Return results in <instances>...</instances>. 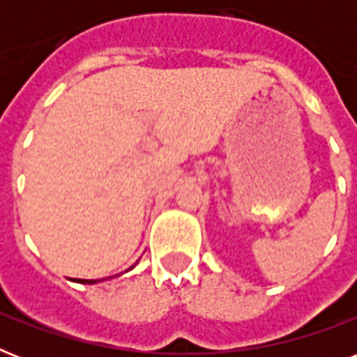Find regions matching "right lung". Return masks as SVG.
I'll return each instance as SVG.
<instances>
[{
    "mask_svg": "<svg viewBox=\"0 0 357 357\" xmlns=\"http://www.w3.org/2000/svg\"><path fill=\"white\" fill-rule=\"evenodd\" d=\"M133 268V266H131ZM74 282H79V283H89V285H92V283H98L100 280H74Z\"/></svg>",
    "mask_w": 357,
    "mask_h": 357,
    "instance_id": "right-lung-1",
    "label": "right lung"
}]
</instances>
